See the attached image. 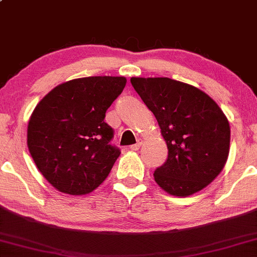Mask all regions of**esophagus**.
<instances>
[{"label": "esophagus", "mask_w": 257, "mask_h": 257, "mask_svg": "<svg viewBox=\"0 0 257 257\" xmlns=\"http://www.w3.org/2000/svg\"><path fill=\"white\" fill-rule=\"evenodd\" d=\"M141 144H143V141H141V140H138V143H137V144L132 145V146H130V150H132V151H138V150H139V148L141 147Z\"/></svg>", "instance_id": "34e87169"}]
</instances>
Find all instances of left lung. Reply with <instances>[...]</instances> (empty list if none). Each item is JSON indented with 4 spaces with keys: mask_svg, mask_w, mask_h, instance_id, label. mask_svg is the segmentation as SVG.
Returning a JSON list of instances; mask_svg holds the SVG:
<instances>
[{
    "mask_svg": "<svg viewBox=\"0 0 257 257\" xmlns=\"http://www.w3.org/2000/svg\"><path fill=\"white\" fill-rule=\"evenodd\" d=\"M131 84L159 122L168 158L154 180L170 195L202 190L224 168L229 152L227 118L209 95L168 77H132Z\"/></svg>",
    "mask_w": 257,
    "mask_h": 257,
    "instance_id": "left-lung-1",
    "label": "left lung"
}]
</instances>
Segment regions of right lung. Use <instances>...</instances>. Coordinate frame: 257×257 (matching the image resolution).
Instances as JSON below:
<instances>
[{"label":"right lung","instance_id":"add662e5","mask_svg":"<svg viewBox=\"0 0 257 257\" xmlns=\"http://www.w3.org/2000/svg\"><path fill=\"white\" fill-rule=\"evenodd\" d=\"M126 79L90 76L55 87L33 110L28 147L43 176L59 191L85 195L107 177L120 154L105 112Z\"/></svg>","mask_w":257,"mask_h":257}]
</instances>
